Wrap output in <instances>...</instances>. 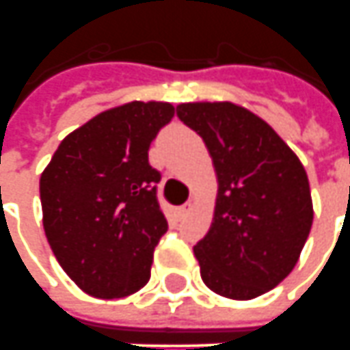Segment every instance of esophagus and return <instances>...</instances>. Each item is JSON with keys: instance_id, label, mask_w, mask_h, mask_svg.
Wrapping results in <instances>:
<instances>
[{"instance_id": "34e87169", "label": "esophagus", "mask_w": 350, "mask_h": 350, "mask_svg": "<svg viewBox=\"0 0 350 350\" xmlns=\"http://www.w3.org/2000/svg\"><path fill=\"white\" fill-rule=\"evenodd\" d=\"M192 209H194V204H192V202H187V204H183V206L179 207V213L180 215H187Z\"/></svg>"}]
</instances>
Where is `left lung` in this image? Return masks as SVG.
<instances>
[{
  "label": "left lung",
  "mask_w": 350,
  "mask_h": 350,
  "mask_svg": "<svg viewBox=\"0 0 350 350\" xmlns=\"http://www.w3.org/2000/svg\"><path fill=\"white\" fill-rule=\"evenodd\" d=\"M177 116L204 139L219 185L211 226L194 245L202 280L228 299H255L299 261L314 217L307 171L244 106L183 103Z\"/></svg>",
  "instance_id": "left-lung-1"
}]
</instances>
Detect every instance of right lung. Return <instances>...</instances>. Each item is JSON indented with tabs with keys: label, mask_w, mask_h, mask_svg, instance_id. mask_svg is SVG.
Instances as JSON below:
<instances>
[{
	"label": "right lung",
	"mask_w": 350,
	"mask_h": 350,
	"mask_svg": "<svg viewBox=\"0 0 350 350\" xmlns=\"http://www.w3.org/2000/svg\"><path fill=\"white\" fill-rule=\"evenodd\" d=\"M175 114L161 100L108 108L66 135L40 177L43 230L70 280L98 299L127 297L150 280L167 230L148 148Z\"/></svg>",
	"instance_id": "1"
}]
</instances>
